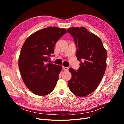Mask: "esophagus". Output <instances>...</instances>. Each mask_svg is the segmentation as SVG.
I'll list each match as a JSON object with an SVG mask.
<instances>
[{
    "label": "esophagus",
    "instance_id": "esophagus-1",
    "mask_svg": "<svg viewBox=\"0 0 124 124\" xmlns=\"http://www.w3.org/2000/svg\"><path fill=\"white\" fill-rule=\"evenodd\" d=\"M62 68H63V69L64 70H65V71H67L68 70V67H64V66H63L62 67Z\"/></svg>",
    "mask_w": 124,
    "mask_h": 124
}]
</instances>
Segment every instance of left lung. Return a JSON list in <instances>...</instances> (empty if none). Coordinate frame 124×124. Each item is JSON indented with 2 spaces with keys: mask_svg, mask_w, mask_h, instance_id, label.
Here are the masks:
<instances>
[{
  "mask_svg": "<svg viewBox=\"0 0 124 124\" xmlns=\"http://www.w3.org/2000/svg\"><path fill=\"white\" fill-rule=\"evenodd\" d=\"M67 32L73 37L77 57L81 62L77 71L69 69L72 78L68 86L75 95L85 97L95 91L102 80L107 67V51L99 37L85 27L69 28Z\"/></svg>",
  "mask_w": 124,
  "mask_h": 124,
  "instance_id": "1",
  "label": "left lung"
}]
</instances>
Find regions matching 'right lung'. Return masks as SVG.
<instances>
[{"label":"right lung","instance_id":"obj_1","mask_svg":"<svg viewBox=\"0 0 124 124\" xmlns=\"http://www.w3.org/2000/svg\"><path fill=\"white\" fill-rule=\"evenodd\" d=\"M66 30L50 27L37 31L26 39L21 48L18 67L25 85L33 93L45 96L53 91L62 66L48 63L54 46Z\"/></svg>","mask_w":124,"mask_h":124}]
</instances>
